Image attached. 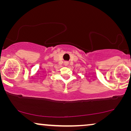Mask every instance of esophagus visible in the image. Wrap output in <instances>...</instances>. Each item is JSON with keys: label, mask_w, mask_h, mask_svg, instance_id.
I'll return each instance as SVG.
<instances>
[{"label": "esophagus", "mask_w": 131, "mask_h": 131, "mask_svg": "<svg viewBox=\"0 0 131 131\" xmlns=\"http://www.w3.org/2000/svg\"><path fill=\"white\" fill-rule=\"evenodd\" d=\"M64 64H65V65H66V66H67V65H68V64H69V62H67V61H66V62H64Z\"/></svg>", "instance_id": "esophagus-1"}]
</instances>
